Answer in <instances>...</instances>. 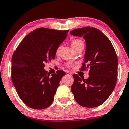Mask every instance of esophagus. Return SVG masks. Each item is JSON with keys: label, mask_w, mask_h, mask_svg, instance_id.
I'll use <instances>...</instances> for the list:
<instances>
[{"label": "esophagus", "mask_w": 129, "mask_h": 129, "mask_svg": "<svg viewBox=\"0 0 129 129\" xmlns=\"http://www.w3.org/2000/svg\"><path fill=\"white\" fill-rule=\"evenodd\" d=\"M66 75H67V76H72V74H71L70 72H66Z\"/></svg>", "instance_id": "34e87169"}]
</instances>
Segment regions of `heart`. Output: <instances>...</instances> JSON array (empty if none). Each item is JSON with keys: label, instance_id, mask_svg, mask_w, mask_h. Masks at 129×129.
<instances>
[{"label": "heart", "instance_id": "1", "mask_svg": "<svg viewBox=\"0 0 129 129\" xmlns=\"http://www.w3.org/2000/svg\"><path fill=\"white\" fill-rule=\"evenodd\" d=\"M81 42H82L80 40L74 39V40H73L72 42H71V46H72V47L73 48V49H74V48H75L77 46H78V45H79V43H81ZM60 47H59L56 50L57 54H58L59 49H60ZM66 66H67V67H68V68H70L72 66V64H71V63H68V64H67Z\"/></svg>", "mask_w": 129, "mask_h": 129}]
</instances>
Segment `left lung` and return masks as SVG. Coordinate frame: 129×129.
Here are the masks:
<instances>
[{
  "label": "left lung",
  "instance_id": "left-lung-1",
  "mask_svg": "<svg viewBox=\"0 0 129 129\" xmlns=\"http://www.w3.org/2000/svg\"><path fill=\"white\" fill-rule=\"evenodd\" d=\"M70 34L85 39L84 62L80 70L90 69L89 77L86 79L73 75L71 91L81 106L98 107L108 99L116 86L118 65L116 51L108 38L95 28H78Z\"/></svg>",
  "mask_w": 129,
  "mask_h": 129
}]
</instances>
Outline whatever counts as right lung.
I'll list each match as a JSON object with an SVG mask.
<instances>
[{"label":"right lung","instance_id":"obj_1","mask_svg":"<svg viewBox=\"0 0 129 129\" xmlns=\"http://www.w3.org/2000/svg\"><path fill=\"white\" fill-rule=\"evenodd\" d=\"M68 32L36 29L23 39L13 53L11 79L19 97L28 107L42 109L53 103L65 72L58 70L49 75L44 67L55 58Z\"/></svg>","mask_w":129,"mask_h":129}]
</instances>
